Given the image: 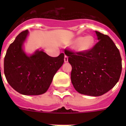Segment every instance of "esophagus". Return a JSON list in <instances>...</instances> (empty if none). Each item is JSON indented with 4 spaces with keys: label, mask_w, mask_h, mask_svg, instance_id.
<instances>
[{
    "label": "esophagus",
    "mask_w": 126,
    "mask_h": 126,
    "mask_svg": "<svg viewBox=\"0 0 126 126\" xmlns=\"http://www.w3.org/2000/svg\"><path fill=\"white\" fill-rule=\"evenodd\" d=\"M64 61H65V63L68 62V57L66 55H65V57H64Z\"/></svg>",
    "instance_id": "esophagus-1"
}]
</instances>
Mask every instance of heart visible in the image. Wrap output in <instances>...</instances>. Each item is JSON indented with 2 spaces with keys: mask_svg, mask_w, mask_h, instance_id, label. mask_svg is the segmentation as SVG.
Masks as SVG:
<instances>
[{
  "mask_svg": "<svg viewBox=\"0 0 126 126\" xmlns=\"http://www.w3.org/2000/svg\"><path fill=\"white\" fill-rule=\"evenodd\" d=\"M94 44V38L91 35L84 37L79 36L71 42V46H75V49L80 53H86L92 49Z\"/></svg>",
  "mask_w": 126,
  "mask_h": 126,
  "instance_id": "obj_1",
  "label": "heart"
}]
</instances>
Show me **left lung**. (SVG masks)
<instances>
[{
	"instance_id": "8db88e82",
	"label": "left lung",
	"mask_w": 126,
	"mask_h": 126,
	"mask_svg": "<svg viewBox=\"0 0 126 126\" xmlns=\"http://www.w3.org/2000/svg\"><path fill=\"white\" fill-rule=\"evenodd\" d=\"M97 43L86 53L65 49L72 66L71 79L74 88L81 94L100 96L111 90L119 80L122 58L109 36L95 31Z\"/></svg>"
}]
</instances>
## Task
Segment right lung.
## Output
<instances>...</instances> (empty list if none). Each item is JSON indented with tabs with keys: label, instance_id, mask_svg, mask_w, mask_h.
Masks as SVG:
<instances>
[{
	"label": "right lung",
	"instance_id": "obj_1",
	"mask_svg": "<svg viewBox=\"0 0 126 126\" xmlns=\"http://www.w3.org/2000/svg\"><path fill=\"white\" fill-rule=\"evenodd\" d=\"M29 34L23 31L7 49L4 72L7 82L16 92L25 95H38L46 92L54 75L64 62V53L53 57L43 50L27 55L23 49Z\"/></svg>",
	"mask_w": 126,
	"mask_h": 126
}]
</instances>
